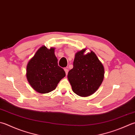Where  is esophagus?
<instances>
[{
    "label": "esophagus",
    "instance_id": "obj_1",
    "mask_svg": "<svg viewBox=\"0 0 135 135\" xmlns=\"http://www.w3.org/2000/svg\"><path fill=\"white\" fill-rule=\"evenodd\" d=\"M64 71L65 72V74H66V75H67L68 74V70L67 69V68H64Z\"/></svg>",
    "mask_w": 135,
    "mask_h": 135
}]
</instances>
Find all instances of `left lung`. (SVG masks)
Returning <instances> with one entry per match:
<instances>
[{
    "instance_id": "obj_1",
    "label": "left lung",
    "mask_w": 135,
    "mask_h": 135,
    "mask_svg": "<svg viewBox=\"0 0 135 135\" xmlns=\"http://www.w3.org/2000/svg\"><path fill=\"white\" fill-rule=\"evenodd\" d=\"M85 49L76 52L73 68L68 73L73 92L80 97L93 94L102 84L104 77V68L94 52L84 54Z\"/></svg>"
}]
</instances>
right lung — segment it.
I'll use <instances>...</instances> for the list:
<instances>
[{"mask_svg": "<svg viewBox=\"0 0 135 135\" xmlns=\"http://www.w3.org/2000/svg\"><path fill=\"white\" fill-rule=\"evenodd\" d=\"M54 49L42 46L29 61L27 79L31 87L41 94L54 90L58 83L65 76L63 68L58 65Z\"/></svg>", "mask_w": 135, "mask_h": 135, "instance_id": "obj_1", "label": "right lung"}]
</instances>
